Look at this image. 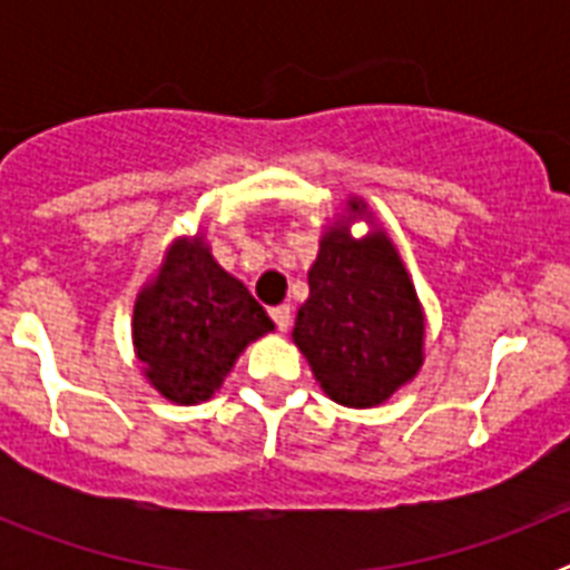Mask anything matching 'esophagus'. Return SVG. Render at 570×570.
<instances>
[{
    "label": "esophagus",
    "instance_id": "esophagus-1",
    "mask_svg": "<svg viewBox=\"0 0 570 570\" xmlns=\"http://www.w3.org/2000/svg\"><path fill=\"white\" fill-rule=\"evenodd\" d=\"M271 320H274L276 328L285 334V331L291 328V305H276V308H271Z\"/></svg>",
    "mask_w": 570,
    "mask_h": 570
}]
</instances>
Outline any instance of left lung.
Instances as JSON below:
<instances>
[{"label":"left lung","instance_id":"obj_1","mask_svg":"<svg viewBox=\"0 0 570 570\" xmlns=\"http://www.w3.org/2000/svg\"><path fill=\"white\" fill-rule=\"evenodd\" d=\"M356 219L371 223V214L351 196L345 214L322 234L294 342L331 400L374 407L420 374L425 316L394 242L380 228L354 239Z\"/></svg>","mask_w":570,"mask_h":570}]
</instances>
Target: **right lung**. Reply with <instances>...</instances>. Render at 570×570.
<instances>
[{"mask_svg": "<svg viewBox=\"0 0 570 570\" xmlns=\"http://www.w3.org/2000/svg\"><path fill=\"white\" fill-rule=\"evenodd\" d=\"M130 331L150 385L176 405H196L219 391L242 351L274 322L219 268L205 236H183L136 296Z\"/></svg>", "mask_w": 570, "mask_h": 570, "instance_id": "obj_1", "label": "right lung"}]
</instances>
